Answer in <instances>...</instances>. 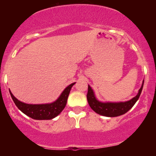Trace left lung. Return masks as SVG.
<instances>
[{
	"label": "left lung",
	"instance_id": "8db88e82",
	"mask_svg": "<svg viewBox=\"0 0 156 156\" xmlns=\"http://www.w3.org/2000/svg\"><path fill=\"white\" fill-rule=\"evenodd\" d=\"M144 82L142 83V86L140 88L138 94H137L134 98L131 100L125 101V102H119V103H103L100 102L96 99L94 94L93 90L91 89L89 85H88V91L87 94V98L88 104L90 108L99 115H104V116L108 117H115L119 115H123L126 112H127L130 108L133 106V105L136 103L140 97L141 90H142Z\"/></svg>",
	"mask_w": 156,
	"mask_h": 156
}]
</instances>
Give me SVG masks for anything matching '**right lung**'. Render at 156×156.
Instances as JSON below:
<instances>
[{"instance_id":"add662e5","label":"right lung","mask_w":156,"mask_h":156,"mask_svg":"<svg viewBox=\"0 0 156 156\" xmlns=\"http://www.w3.org/2000/svg\"><path fill=\"white\" fill-rule=\"evenodd\" d=\"M75 84V83H71L64 90L60 97L53 103L44 105H30L25 104L17 98L14 97V95L10 92L12 98L19 110H21L23 113L30 116L34 119L43 120V119H51L58 115L61 113L66 105L67 99L69 94L72 87Z\"/></svg>"}]
</instances>
